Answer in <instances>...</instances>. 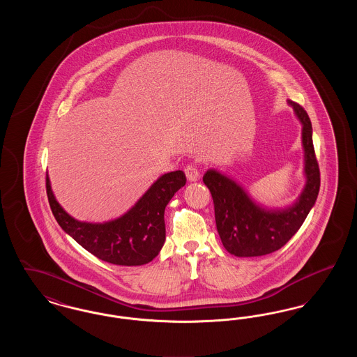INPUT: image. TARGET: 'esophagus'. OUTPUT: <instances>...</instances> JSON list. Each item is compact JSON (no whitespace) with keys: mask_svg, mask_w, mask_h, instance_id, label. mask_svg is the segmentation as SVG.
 <instances>
[{"mask_svg":"<svg viewBox=\"0 0 357 357\" xmlns=\"http://www.w3.org/2000/svg\"><path fill=\"white\" fill-rule=\"evenodd\" d=\"M185 174H186L187 181L188 182H195L199 178V171L194 165H188L185 167Z\"/></svg>","mask_w":357,"mask_h":357,"instance_id":"esophagus-1","label":"esophagus"}]
</instances>
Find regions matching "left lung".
<instances>
[{
  "label": "left lung",
  "mask_w": 357,
  "mask_h": 357,
  "mask_svg": "<svg viewBox=\"0 0 357 357\" xmlns=\"http://www.w3.org/2000/svg\"><path fill=\"white\" fill-rule=\"evenodd\" d=\"M303 124L306 185L298 201L284 210H266L255 204L248 192L215 170L204 175L215 211L217 230L225 249L237 257L271 255L281 249L305 221L320 190V169L316 159L312 123L305 109L289 100Z\"/></svg>",
  "instance_id": "1"
}]
</instances>
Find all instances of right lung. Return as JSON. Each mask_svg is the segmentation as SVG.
<instances>
[{
  "mask_svg": "<svg viewBox=\"0 0 357 357\" xmlns=\"http://www.w3.org/2000/svg\"><path fill=\"white\" fill-rule=\"evenodd\" d=\"M185 185L183 171L167 172L124 215L104 223L76 221L67 214L52 192L48 175L47 195L57 223L85 250L104 262L137 266L151 262L159 255L166 239L165 208Z\"/></svg>",
  "mask_w": 357,
  "mask_h": 357,
  "instance_id": "add662e5",
  "label": "right lung"
}]
</instances>
